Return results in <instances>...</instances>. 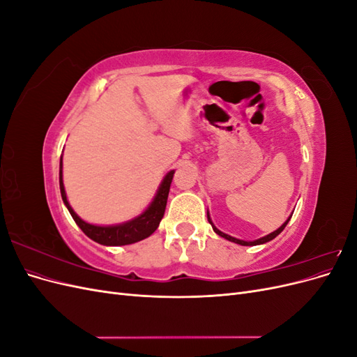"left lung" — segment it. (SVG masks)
Here are the masks:
<instances>
[{
	"label": "left lung",
	"mask_w": 357,
	"mask_h": 357,
	"mask_svg": "<svg viewBox=\"0 0 357 357\" xmlns=\"http://www.w3.org/2000/svg\"><path fill=\"white\" fill-rule=\"evenodd\" d=\"M291 218V215H290ZM290 218L280 226V228L277 229V231H274V232H271V234H268V235H265V236H262V238H259V240H255V241H243V240H238V238H234V236H231V235H228V234H225V232H222V231H219L218 228H215V226L213 225V222H211V219H210V214L207 213V219H208V222H210V225L213 226V231L218 234V235H220L222 238H225V240H228V241H232V243H236V244H240V245H259V244H265V243H268V241H271V240H274L275 236L282 232L284 228H286V225L289 223V220H290Z\"/></svg>",
	"instance_id": "left-lung-1"
}]
</instances>
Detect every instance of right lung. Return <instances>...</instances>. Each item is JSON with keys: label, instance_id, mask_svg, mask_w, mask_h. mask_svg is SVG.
<instances>
[{"label": "right lung", "instance_id": "obj_1", "mask_svg": "<svg viewBox=\"0 0 357 357\" xmlns=\"http://www.w3.org/2000/svg\"><path fill=\"white\" fill-rule=\"evenodd\" d=\"M172 177H174V169L169 171L168 174L162 180L160 186L156 192L153 201L150 202L146 211H143L135 219L121 223V225H110V226H98V225H91L88 222L82 220L77 214L74 213L71 205L67 199L66 188H63L62 181V158L59 162V188H61V197L63 204L67 205V208L71 214L74 222L79 225V228L89 236L91 240L96 241L102 245H126V244H134L142 241L147 236L152 235L158 226L164 218L165 207H167V199L169 193V186Z\"/></svg>", "mask_w": 357, "mask_h": 357}]
</instances>
